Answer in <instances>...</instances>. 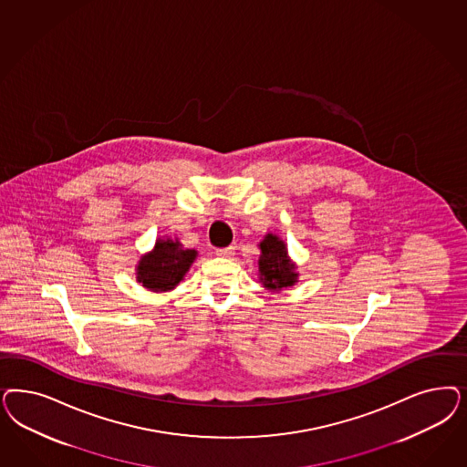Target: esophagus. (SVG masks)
<instances>
[{"label":"esophagus","mask_w":467,"mask_h":467,"mask_svg":"<svg viewBox=\"0 0 467 467\" xmlns=\"http://www.w3.org/2000/svg\"><path fill=\"white\" fill-rule=\"evenodd\" d=\"M214 254L220 257H232L235 254V249L234 247H222V249H216Z\"/></svg>","instance_id":"34e87169"}]
</instances>
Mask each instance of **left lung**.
Segmentation results:
<instances>
[{
    "mask_svg": "<svg viewBox=\"0 0 467 467\" xmlns=\"http://www.w3.org/2000/svg\"><path fill=\"white\" fill-rule=\"evenodd\" d=\"M259 280L268 290H282L297 282L299 273L286 253L285 242L278 235L268 234L259 242Z\"/></svg>",
    "mask_w": 467,
    "mask_h": 467,
    "instance_id": "1",
    "label": "left lung"
}]
</instances>
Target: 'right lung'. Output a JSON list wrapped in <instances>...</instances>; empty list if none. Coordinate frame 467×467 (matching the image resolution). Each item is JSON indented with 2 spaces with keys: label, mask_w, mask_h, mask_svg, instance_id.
I'll return each instance as SVG.
<instances>
[{
  "label": "right lung",
  "mask_w": 467,
  "mask_h": 467,
  "mask_svg": "<svg viewBox=\"0 0 467 467\" xmlns=\"http://www.w3.org/2000/svg\"><path fill=\"white\" fill-rule=\"evenodd\" d=\"M196 256L197 251L183 249L177 239H158L137 265V282L152 292L171 290L183 280Z\"/></svg>",
  "instance_id": "add662e5"
}]
</instances>
